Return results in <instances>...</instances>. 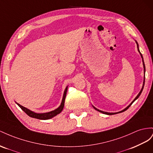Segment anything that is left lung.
<instances>
[{
    "mask_svg": "<svg viewBox=\"0 0 153 153\" xmlns=\"http://www.w3.org/2000/svg\"><path fill=\"white\" fill-rule=\"evenodd\" d=\"M136 43H137V48H138V52H140V55H141V57L142 58V62H143V68H144V72H145V71H146V67H145V64H144V62H143V57H142V54L140 53V51H139V49H138V43L136 42ZM144 82H145V78H144V80H143V86H142V90H140V91L139 92V94H138V95L136 97H135V99L133 100V101L127 107V108H126L124 110H123V111H119V112H118V113H108V112H105V111H101V110H98V109H97L96 108H95L94 106H93L94 108V109L95 110H96L97 111H99V112H101V113H104V114H106V115H114V114H117V113H122V112H123V111H126V110H127L130 107V106L131 105V104H133V102L135 101V100H137L138 97H139V96L140 95V94H141V93H142V90H143V85H144Z\"/></svg>",
    "mask_w": 153,
    "mask_h": 153,
    "instance_id": "1",
    "label": "left lung"
}]
</instances>
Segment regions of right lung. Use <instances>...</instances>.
Instances as JSON below:
<instances>
[{
	"mask_svg": "<svg viewBox=\"0 0 153 153\" xmlns=\"http://www.w3.org/2000/svg\"><path fill=\"white\" fill-rule=\"evenodd\" d=\"M67 87L65 90L64 91V94H63V99H62V102L61 105L57 108L55 110L52 111L48 113H34L32 111L29 110V109L26 108L22 106H21L20 104L16 103L18 104L19 106L22 110L27 115H29L30 117L33 118H35V119H41V120H47V119H51V118L55 117L56 115H57L59 113H60L62 112V111L63 110V107H64V103H65V97H66V94H67Z\"/></svg>",
	"mask_w": 153,
	"mask_h": 153,
	"instance_id": "obj_1",
	"label": "right lung"
}]
</instances>
